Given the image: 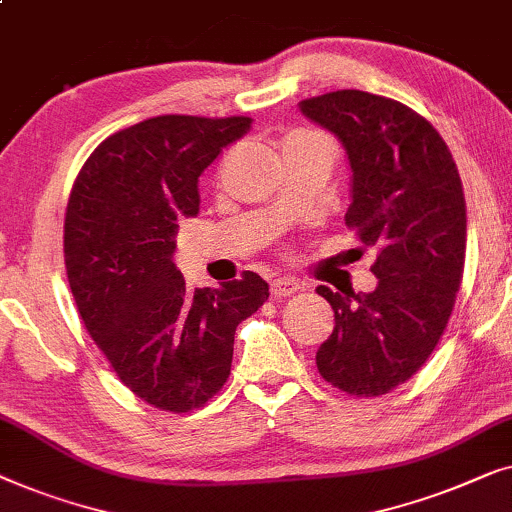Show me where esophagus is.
Returning a JSON list of instances; mask_svg holds the SVG:
<instances>
[{
    "instance_id": "1",
    "label": "esophagus",
    "mask_w": 512,
    "mask_h": 512,
    "mask_svg": "<svg viewBox=\"0 0 512 512\" xmlns=\"http://www.w3.org/2000/svg\"><path fill=\"white\" fill-rule=\"evenodd\" d=\"M301 290V285L297 283L294 278H276L271 283V294L276 299H285V297H292V294H297Z\"/></svg>"
}]
</instances>
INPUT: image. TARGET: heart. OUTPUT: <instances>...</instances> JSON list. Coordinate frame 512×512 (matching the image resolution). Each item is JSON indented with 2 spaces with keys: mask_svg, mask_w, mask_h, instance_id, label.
Listing matches in <instances>:
<instances>
[{
  "mask_svg": "<svg viewBox=\"0 0 512 512\" xmlns=\"http://www.w3.org/2000/svg\"><path fill=\"white\" fill-rule=\"evenodd\" d=\"M294 136H311V134H306V132H301V134H294Z\"/></svg>",
  "mask_w": 512,
  "mask_h": 512,
  "instance_id": "heart-1",
  "label": "heart"
}]
</instances>
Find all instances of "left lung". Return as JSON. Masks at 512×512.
Returning <instances> with one entry per match:
<instances>
[{
  "label": "left lung",
  "mask_w": 512,
  "mask_h": 512,
  "mask_svg": "<svg viewBox=\"0 0 512 512\" xmlns=\"http://www.w3.org/2000/svg\"><path fill=\"white\" fill-rule=\"evenodd\" d=\"M299 109L345 146V227L378 248L373 292L318 287L336 325L315 364L350 397H380L422 369L448 327L466 257L462 178L434 125L397 99L336 90Z\"/></svg>",
  "instance_id": "8db88e82"
}]
</instances>
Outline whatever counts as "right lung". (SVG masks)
Instances as JSON below:
<instances>
[{
	"instance_id": "1",
	"label": "right lung",
	"mask_w": 512,
	"mask_h": 512,
	"mask_svg": "<svg viewBox=\"0 0 512 512\" xmlns=\"http://www.w3.org/2000/svg\"><path fill=\"white\" fill-rule=\"evenodd\" d=\"M253 118L157 115L111 134L78 171L64 264L92 341L150 406L190 413L227 383L239 322L269 299L253 271L190 292L171 262L178 222L199 213V176Z\"/></svg>"
}]
</instances>
